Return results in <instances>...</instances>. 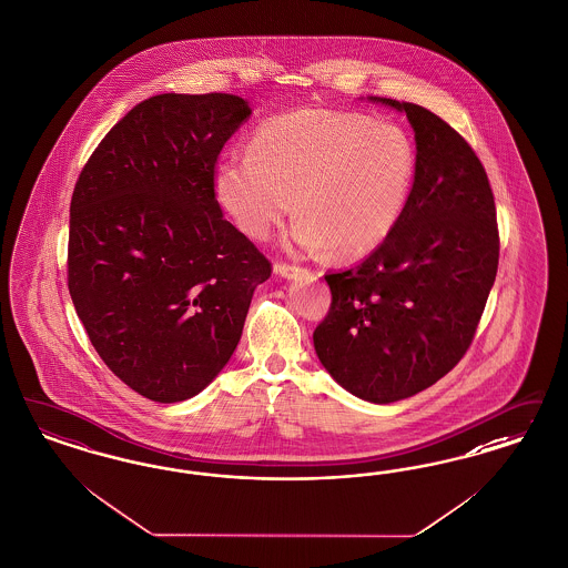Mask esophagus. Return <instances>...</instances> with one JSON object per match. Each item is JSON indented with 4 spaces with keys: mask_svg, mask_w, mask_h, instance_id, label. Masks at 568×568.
<instances>
[{
    "mask_svg": "<svg viewBox=\"0 0 568 568\" xmlns=\"http://www.w3.org/2000/svg\"><path fill=\"white\" fill-rule=\"evenodd\" d=\"M274 273L285 276V278H292L295 274L300 273V266L290 264V262H276L274 264Z\"/></svg>",
    "mask_w": 568,
    "mask_h": 568,
    "instance_id": "obj_1",
    "label": "esophagus"
}]
</instances>
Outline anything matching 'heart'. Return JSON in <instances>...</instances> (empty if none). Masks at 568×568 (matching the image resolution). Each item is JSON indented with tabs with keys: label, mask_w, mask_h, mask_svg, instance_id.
<instances>
[{
	"label": "heart",
	"mask_w": 568,
	"mask_h": 568,
	"mask_svg": "<svg viewBox=\"0 0 568 568\" xmlns=\"http://www.w3.org/2000/svg\"><path fill=\"white\" fill-rule=\"evenodd\" d=\"M415 174L417 151L405 128L363 113L302 109L260 123L245 159L215 168V193L257 241L292 212L294 195L300 215L290 245L361 257L390 236Z\"/></svg>",
	"instance_id": "1"
}]
</instances>
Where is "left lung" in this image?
Instances as JSON below:
<instances>
[{
	"mask_svg": "<svg viewBox=\"0 0 568 568\" xmlns=\"http://www.w3.org/2000/svg\"><path fill=\"white\" fill-rule=\"evenodd\" d=\"M417 146L412 196L390 236L344 273L314 351L354 396L388 405L430 388L474 339L499 264L489 178L474 149L428 109L392 99Z\"/></svg>",
	"mask_w": 568,
	"mask_h": 568,
	"instance_id": "1",
	"label": "left lung"
}]
</instances>
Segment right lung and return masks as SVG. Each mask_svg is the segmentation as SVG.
<instances>
[{"instance_id":"add662e5","label":"right lung","mask_w":568,"mask_h":568,"mask_svg":"<svg viewBox=\"0 0 568 568\" xmlns=\"http://www.w3.org/2000/svg\"><path fill=\"white\" fill-rule=\"evenodd\" d=\"M250 113L217 92L142 100L73 191L67 281L79 321L104 365L155 403L186 400L222 372L273 273L215 199L220 151Z\"/></svg>"}]
</instances>
